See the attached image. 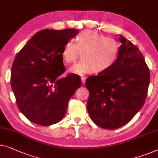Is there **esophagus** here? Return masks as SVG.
<instances>
[{
    "label": "esophagus",
    "instance_id": "34e87169",
    "mask_svg": "<svg viewBox=\"0 0 158 158\" xmlns=\"http://www.w3.org/2000/svg\"><path fill=\"white\" fill-rule=\"evenodd\" d=\"M81 81H82V83L85 84L86 81V77L85 76H81Z\"/></svg>",
    "mask_w": 158,
    "mask_h": 158
}]
</instances>
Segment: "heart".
I'll list each match as a JSON object with an SVG mask.
<instances>
[{
  "label": "heart",
  "mask_w": 158,
  "mask_h": 158,
  "mask_svg": "<svg viewBox=\"0 0 158 158\" xmlns=\"http://www.w3.org/2000/svg\"><path fill=\"white\" fill-rule=\"evenodd\" d=\"M120 45L117 40L97 31L86 30L76 37V43L69 40L64 45L62 57L67 64L76 62L82 52L83 59L70 68L71 73L83 75L94 71L103 73L117 62Z\"/></svg>",
  "instance_id": "heart-1"
}]
</instances>
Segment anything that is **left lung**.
I'll list each match as a JSON object with an SVG mask.
<instances>
[{"instance_id": "left-lung-1", "label": "left lung", "mask_w": 158, "mask_h": 158, "mask_svg": "<svg viewBox=\"0 0 158 158\" xmlns=\"http://www.w3.org/2000/svg\"><path fill=\"white\" fill-rule=\"evenodd\" d=\"M117 62L110 69L88 77L87 108L92 120L105 129H117L132 120L145 102L150 70L136 45L123 35Z\"/></svg>"}]
</instances>
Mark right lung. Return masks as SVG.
<instances>
[{
  "label": "right lung",
  "instance_id": "right-lung-1",
  "mask_svg": "<svg viewBox=\"0 0 158 158\" xmlns=\"http://www.w3.org/2000/svg\"><path fill=\"white\" fill-rule=\"evenodd\" d=\"M78 34L74 28L44 29L36 33L15 56L10 84L20 112L43 126L62 120L68 101L81 85L79 75L60 78L65 71L62 51Z\"/></svg>",
  "mask_w": 158,
  "mask_h": 158
}]
</instances>
